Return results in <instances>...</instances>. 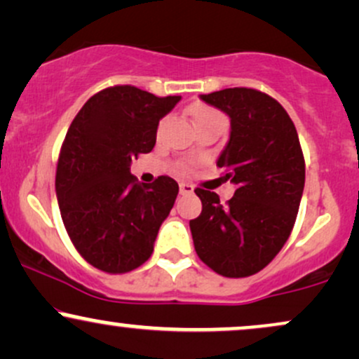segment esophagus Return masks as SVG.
<instances>
[{
	"instance_id": "esophagus-1",
	"label": "esophagus",
	"mask_w": 359,
	"mask_h": 359,
	"mask_svg": "<svg viewBox=\"0 0 359 359\" xmlns=\"http://www.w3.org/2000/svg\"><path fill=\"white\" fill-rule=\"evenodd\" d=\"M179 189H180V194H182V196H185V194H192L194 192V187L187 182H180Z\"/></svg>"
}]
</instances>
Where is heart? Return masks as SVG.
I'll return each instance as SVG.
<instances>
[{
	"mask_svg": "<svg viewBox=\"0 0 359 359\" xmlns=\"http://www.w3.org/2000/svg\"><path fill=\"white\" fill-rule=\"evenodd\" d=\"M192 113V118H194V123H203V121H208V119H214V118H221L219 114L216 113V111H212L211 108H208V106H203V104H196L194 108L191 109Z\"/></svg>",
	"mask_w": 359,
	"mask_h": 359,
	"instance_id": "b5f03b06",
	"label": "heart"
}]
</instances>
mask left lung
Segmentation results:
<instances>
[{"instance_id": "obj_1", "label": "left lung", "mask_w": 359, "mask_h": 359, "mask_svg": "<svg viewBox=\"0 0 359 359\" xmlns=\"http://www.w3.org/2000/svg\"><path fill=\"white\" fill-rule=\"evenodd\" d=\"M199 97L231 121L216 165L236 191L222 205L216 192L196 189L203 212L189 222L194 248L222 277H248L269 265L294 228L306 184L299 135L282 104L257 89Z\"/></svg>"}]
</instances>
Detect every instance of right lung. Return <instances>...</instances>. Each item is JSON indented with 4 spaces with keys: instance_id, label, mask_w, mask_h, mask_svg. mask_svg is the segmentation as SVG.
Returning <instances> with one entry per match:
<instances>
[{
    "instance_id": "right-lung-1",
    "label": "right lung",
    "mask_w": 359,
    "mask_h": 359,
    "mask_svg": "<svg viewBox=\"0 0 359 359\" xmlns=\"http://www.w3.org/2000/svg\"><path fill=\"white\" fill-rule=\"evenodd\" d=\"M179 101L114 86L88 100L65 135L55 175L60 216L76 250L96 269L126 273L154 253L179 184L162 175L142 185L130 167L154 150L158 121Z\"/></svg>"
}]
</instances>
